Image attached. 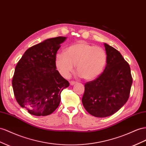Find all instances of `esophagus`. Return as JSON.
Returning <instances> with one entry per match:
<instances>
[{
  "label": "esophagus",
  "mask_w": 146,
  "mask_h": 146,
  "mask_svg": "<svg viewBox=\"0 0 146 146\" xmlns=\"http://www.w3.org/2000/svg\"><path fill=\"white\" fill-rule=\"evenodd\" d=\"M77 83V82H75V81H71L70 82V85H75Z\"/></svg>",
  "instance_id": "34e87169"
}]
</instances>
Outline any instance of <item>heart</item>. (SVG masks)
<instances>
[{
  "label": "heart",
  "mask_w": 146,
  "mask_h": 146,
  "mask_svg": "<svg viewBox=\"0 0 146 146\" xmlns=\"http://www.w3.org/2000/svg\"><path fill=\"white\" fill-rule=\"evenodd\" d=\"M107 61L108 55L103 48L84 41L70 46L56 57V68L62 76L68 78L76 65L78 75L87 80L100 76Z\"/></svg>",
  "instance_id": "b5f03b06"
}]
</instances>
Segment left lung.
<instances>
[{"label":"left lung","mask_w":146,"mask_h":146,"mask_svg":"<svg viewBox=\"0 0 146 146\" xmlns=\"http://www.w3.org/2000/svg\"><path fill=\"white\" fill-rule=\"evenodd\" d=\"M108 55L104 70L85 84L82 104L90 114L106 117L117 112L128 100L133 79L131 70L119 51L104 44Z\"/></svg>","instance_id":"8db88e82"}]
</instances>
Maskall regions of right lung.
<instances>
[{
	"label": "right lung",
	"mask_w": 146,
	"mask_h": 146,
	"mask_svg": "<svg viewBox=\"0 0 146 146\" xmlns=\"http://www.w3.org/2000/svg\"><path fill=\"white\" fill-rule=\"evenodd\" d=\"M67 37L48 38L27 49L15 67L12 86L16 100L35 116L53 113L68 80L56 70V54Z\"/></svg>",
	"instance_id": "right-lung-1"
}]
</instances>
